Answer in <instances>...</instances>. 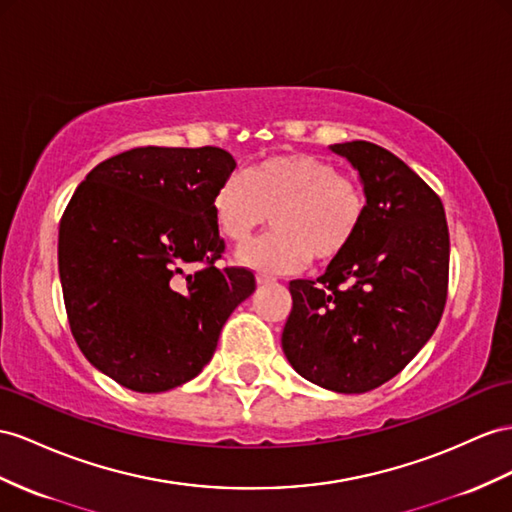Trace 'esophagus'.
<instances>
[{
	"label": "esophagus",
	"instance_id": "1",
	"mask_svg": "<svg viewBox=\"0 0 512 512\" xmlns=\"http://www.w3.org/2000/svg\"><path fill=\"white\" fill-rule=\"evenodd\" d=\"M274 279L268 277V274H257V285H272Z\"/></svg>",
	"mask_w": 512,
	"mask_h": 512
}]
</instances>
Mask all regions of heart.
Masks as SVG:
<instances>
[{
    "label": "heart",
    "instance_id": "heart-1",
    "mask_svg": "<svg viewBox=\"0 0 512 512\" xmlns=\"http://www.w3.org/2000/svg\"><path fill=\"white\" fill-rule=\"evenodd\" d=\"M218 231L244 244L272 214L274 231L240 248L235 261L272 274L303 270L311 257L333 264L355 244L368 199L355 179L309 153L272 155L233 173L212 196Z\"/></svg>",
    "mask_w": 512,
    "mask_h": 512
}]
</instances>
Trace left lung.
<instances>
[{"instance_id":"left-lung-1","label":"left lung","mask_w":512,"mask_h":512,"mask_svg":"<svg viewBox=\"0 0 512 512\" xmlns=\"http://www.w3.org/2000/svg\"><path fill=\"white\" fill-rule=\"evenodd\" d=\"M359 173L368 216L350 251L320 279L290 283L281 346L309 383L365 393L402 372L435 333L448 296L443 203L378 144H331Z\"/></svg>"}]
</instances>
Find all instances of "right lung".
Returning a JSON list of instances; mask_svg holds the SVG:
<instances>
[{"mask_svg": "<svg viewBox=\"0 0 512 512\" xmlns=\"http://www.w3.org/2000/svg\"><path fill=\"white\" fill-rule=\"evenodd\" d=\"M235 170L218 147H140L97 164L64 209L58 268L77 346L99 372L140 393L199 376L222 324L255 292L225 251L212 196ZM192 263H203L186 273Z\"/></svg>", "mask_w": 512, "mask_h": 512, "instance_id": "obj_1", "label": "right lung"}]
</instances>
